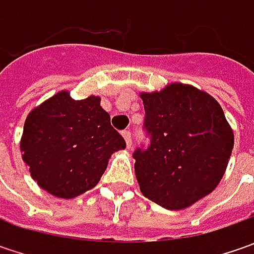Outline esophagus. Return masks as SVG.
I'll return each mask as SVG.
<instances>
[{"mask_svg":"<svg viewBox=\"0 0 254 254\" xmlns=\"http://www.w3.org/2000/svg\"><path fill=\"white\" fill-rule=\"evenodd\" d=\"M123 137H124V140H126V144H127V147L130 148V147H131V142H132L131 132L128 131V130H124V131H123Z\"/></svg>","mask_w":254,"mask_h":254,"instance_id":"esophagus-1","label":"esophagus"}]
</instances>
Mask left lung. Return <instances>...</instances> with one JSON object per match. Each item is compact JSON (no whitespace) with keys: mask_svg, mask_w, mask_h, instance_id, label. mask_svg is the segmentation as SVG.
<instances>
[{"mask_svg":"<svg viewBox=\"0 0 254 254\" xmlns=\"http://www.w3.org/2000/svg\"><path fill=\"white\" fill-rule=\"evenodd\" d=\"M140 96L150 137L147 148L132 154L140 190L165 209L188 208L218 187L233 131L219 103L193 86L172 83Z\"/></svg>","mask_w":254,"mask_h":254,"instance_id":"1","label":"left lung"}]
</instances>
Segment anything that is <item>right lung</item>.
Here are the masks:
<instances>
[{
	"mask_svg": "<svg viewBox=\"0 0 254 254\" xmlns=\"http://www.w3.org/2000/svg\"><path fill=\"white\" fill-rule=\"evenodd\" d=\"M126 141L110 124L100 97L73 100L62 90L28 114L21 138L22 160L42 190L70 199L92 190L114 151Z\"/></svg>",
	"mask_w": 254,
	"mask_h": 254,
	"instance_id": "right-lung-1",
	"label": "right lung"
}]
</instances>
